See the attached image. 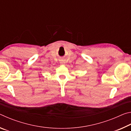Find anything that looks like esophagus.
I'll return each mask as SVG.
<instances>
[{
	"label": "esophagus",
	"instance_id": "1",
	"mask_svg": "<svg viewBox=\"0 0 131 131\" xmlns=\"http://www.w3.org/2000/svg\"><path fill=\"white\" fill-rule=\"evenodd\" d=\"M60 63L61 64H65V60H63V59H62V60L60 61Z\"/></svg>",
	"mask_w": 131,
	"mask_h": 131
}]
</instances>
